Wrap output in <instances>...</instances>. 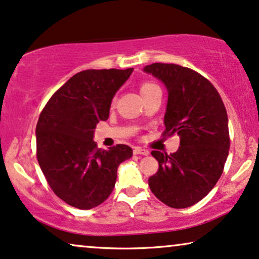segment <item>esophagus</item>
<instances>
[{
    "mask_svg": "<svg viewBox=\"0 0 259 259\" xmlns=\"http://www.w3.org/2000/svg\"><path fill=\"white\" fill-rule=\"evenodd\" d=\"M134 154H137V155H148L149 152L146 149L140 148V147H135V148H134Z\"/></svg>",
    "mask_w": 259,
    "mask_h": 259,
    "instance_id": "obj_1",
    "label": "esophagus"
}]
</instances>
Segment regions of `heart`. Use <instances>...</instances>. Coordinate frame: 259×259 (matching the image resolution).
<instances>
[{
	"instance_id": "heart-1",
	"label": "heart",
	"mask_w": 259,
	"mask_h": 259,
	"mask_svg": "<svg viewBox=\"0 0 259 259\" xmlns=\"http://www.w3.org/2000/svg\"><path fill=\"white\" fill-rule=\"evenodd\" d=\"M156 87H158V86H156V84H154V83L145 82V83L141 84V87H140V93L143 94V93H146V92H148V91L153 90V88H156Z\"/></svg>"
}]
</instances>
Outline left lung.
I'll return each instance as SVG.
<instances>
[{
	"label": "left lung",
	"mask_w": 259,
	"mask_h": 259,
	"mask_svg": "<svg viewBox=\"0 0 259 259\" xmlns=\"http://www.w3.org/2000/svg\"><path fill=\"white\" fill-rule=\"evenodd\" d=\"M143 71L165 84V134L178 135L181 141L169 155L153 150L159 169L148 179L149 188L168 207H191L211 191L222 175L230 149L227 112L217 88L189 68L153 63Z\"/></svg>",
	"instance_id": "left-lung-1"
}]
</instances>
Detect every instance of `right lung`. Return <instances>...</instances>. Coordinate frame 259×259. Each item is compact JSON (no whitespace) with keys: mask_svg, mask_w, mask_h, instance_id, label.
Listing matches in <instances>:
<instances>
[{"mask_svg":"<svg viewBox=\"0 0 259 259\" xmlns=\"http://www.w3.org/2000/svg\"><path fill=\"white\" fill-rule=\"evenodd\" d=\"M133 70L80 71L50 98L39 116V166L52 191L75 208L87 210L105 201L118 166L133 156L126 145L106 150L93 141L97 124L109 118L114 94Z\"/></svg>","mask_w":259,"mask_h":259,"instance_id":"1","label":"right lung"}]
</instances>
